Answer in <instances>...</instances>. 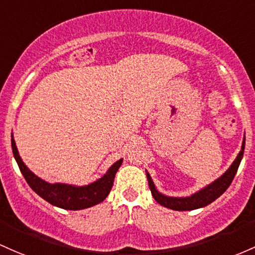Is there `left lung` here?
Segmentation results:
<instances>
[{"mask_svg":"<svg viewBox=\"0 0 255 255\" xmlns=\"http://www.w3.org/2000/svg\"><path fill=\"white\" fill-rule=\"evenodd\" d=\"M245 144L246 138H243L241 151H240V153L237 155L234 163L230 166V168L226 170L222 177L218 178L217 180L213 181L212 184H209L208 186L203 187L202 190H200V191L196 192V194L189 196V197H169V196L162 195L161 192H158L157 190H156L155 185H153L152 179H151L149 173L146 172L147 181H149V186L153 198H155L161 206L167 207V208L170 209H174V211H192V209L202 208V207L208 206L209 203H212L213 201L217 200L218 197H220V196L228 190V187L230 186L235 175H236L237 169H239L240 163H241L243 152H245Z\"/></svg>","mask_w":255,"mask_h":255,"instance_id":"obj_1","label":"left lung"}]
</instances>
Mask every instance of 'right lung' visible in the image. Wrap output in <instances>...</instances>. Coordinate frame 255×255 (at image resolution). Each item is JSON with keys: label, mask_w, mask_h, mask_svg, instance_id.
I'll return each mask as SVG.
<instances>
[{"label": "right lung", "mask_w": 255, "mask_h": 255, "mask_svg": "<svg viewBox=\"0 0 255 255\" xmlns=\"http://www.w3.org/2000/svg\"><path fill=\"white\" fill-rule=\"evenodd\" d=\"M12 150L21 174L24 175L25 180L33 191L38 196H41L43 200H46L47 202H49L50 205L63 209H69V211H80V209L88 208V207L96 206L98 203L103 202L110 194L111 187L114 185L115 175L121 167L123 161L122 158L119 159L116 163H114L109 168L104 177L98 179L94 183L86 186H74L59 183L49 184L33 174L31 170L25 166L23 159L19 156L13 135Z\"/></svg>", "instance_id": "right-lung-1"}]
</instances>
